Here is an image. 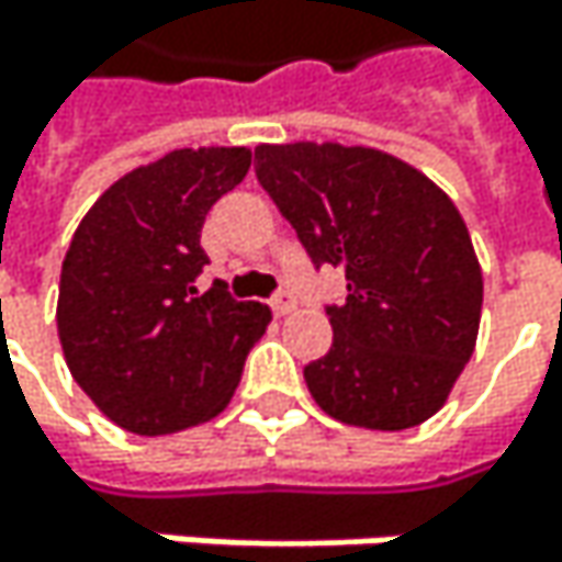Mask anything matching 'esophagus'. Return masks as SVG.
<instances>
[{
  "mask_svg": "<svg viewBox=\"0 0 562 562\" xmlns=\"http://www.w3.org/2000/svg\"><path fill=\"white\" fill-rule=\"evenodd\" d=\"M295 305H299V302H295V295H292L289 289H280V292H277V295L270 299V308H273L277 315H289V312H292Z\"/></svg>",
  "mask_w": 562,
  "mask_h": 562,
  "instance_id": "obj_1",
  "label": "esophagus"
}]
</instances>
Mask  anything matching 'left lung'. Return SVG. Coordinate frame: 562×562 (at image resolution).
I'll use <instances>...</instances> for the list:
<instances>
[{
  "mask_svg": "<svg viewBox=\"0 0 562 562\" xmlns=\"http://www.w3.org/2000/svg\"><path fill=\"white\" fill-rule=\"evenodd\" d=\"M257 178L315 267H341L328 305L331 348L305 364L315 403L348 426L429 419L469 364L482 318V267L449 194L368 146H257Z\"/></svg>",
  "mask_w": 562,
  "mask_h": 562,
  "instance_id": "8db88e82",
  "label": "left lung"
}]
</instances>
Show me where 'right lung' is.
Wrapping results in <instances>:
<instances>
[{
    "label": "right lung",
    "mask_w": 562,
    "mask_h": 562,
    "mask_svg": "<svg viewBox=\"0 0 562 562\" xmlns=\"http://www.w3.org/2000/svg\"><path fill=\"white\" fill-rule=\"evenodd\" d=\"M250 169V149H175L113 181L83 214L60 267L64 361L103 416L169 436L217 416L270 325L260 302L201 292V227Z\"/></svg>",
    "instance_id": "obj_1"
}]
</instances>
